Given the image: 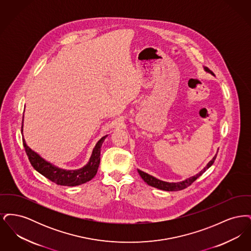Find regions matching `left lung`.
<instances>
[{
    "label": "left lung",
    "instance_id": "1",
    "mask_svg": "<svg viewBox=\"0 0 251 251\" xmlns=\"http://www.w3.org/2000/svg\"><path fill=\"white\" fill-rule=\"evenodd\" d=\"M204 69H205L206 72L214 74L212 71H210L208 68H204ZM215 158H216V155L208 163V165L206 166V167H204V169L201 170L199 174H197L196 176H193V177L189 178V179H185L183 181H179V182H167V181H163V180L156 179L154 177L149 175L148 173L141 171L139 169H137V171H138L139 175L141 176V178L145 180V182H147L149 185H151L152 187H155V188L161 189V190H165V191H179V190H182V189L190 186L196 179H198L201 175H202L203 173L206 171V169H208L209 167L214 164Z\"/></svg>",
    "mask_w": 251,
    "mask_h": 251
}]
</instances>
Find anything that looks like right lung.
<instances>
[{
	"label": "right lung",
	"mask_w": 251,
	"mask_h": 251,
	"mask_svg": "<svg viewBox=\"0 0 251 251\" xmlns=\"http://www.w3.org/2000/svg\"><path fill=\"white\" fill-rule=\"evenodd\" d=\"M22 131H23V126H22ZM106 136L107 135L101 137L96 145L88 164L83 168H80L77 170H65V169H61L52 166L51 164L42 159L34 151H32L26 145L24 139H23V142H24V149H25L26 154L28 156V159L32 167H34L37 172H39L41 175H43L44 177H46L47 179L58 185L76 186V185L83 184L86 181H89L90 179H93L97 174L98 168L100 166V148Z\"/></svg>",
	"instance_id": "add662e5"
}]
</instances>
